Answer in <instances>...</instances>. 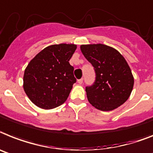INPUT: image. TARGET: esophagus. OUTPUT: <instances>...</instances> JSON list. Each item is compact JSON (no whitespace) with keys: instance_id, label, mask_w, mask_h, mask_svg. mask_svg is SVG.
I'll return each instance as SVG.
<instances>
[{"instance_id":"esophagus-1","label":"esophagus","mask_w":153,"mask_h":153,"mask_svg":"<svg viewBox=\"0 0 153 153\" xmlns=\"http://www.w3.org/2000/svg\"><path fill=\"white\" fill-rule=\"evenodd\" d=\"M82 82H83V79H81L78 80V83H79V85H82Z\"/></svg>"}]
</instances>
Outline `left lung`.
<instances>
[{"instance_id":"1","label":"left lung","mask_w":153,"mask_h":153,"mask_svg":"<svg viewBox=\"0 0 153 153\" xmlns=\"http://www.w3.org/2000/svg\"><path fill=\"white\" fill-rule=\"evenodd\" d=\"M81 51L94 67L96 81L85 88L95 108L110 111L128 100L134 86L130 67L116 49L101 43L81 45Z\"/></svg>"}]
</instances>
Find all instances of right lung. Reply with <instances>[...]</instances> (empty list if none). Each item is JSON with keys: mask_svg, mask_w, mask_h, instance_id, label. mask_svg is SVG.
<instances>
[{"mask_svg": "<svg viewBox=\"0 0 153 153\" xmlns=\"http://www.w3.org/2000/svg\"><path fill=\"white\" fill-rule=\"evenodd\" d=\"M77 48L75 44L51 45L37 53L25 69L23 88L25 94L38 107L56 108L68 97L76 82L69 64Z\"/></svg>", "mask_w": 153, "mask_h": 153, "instance_id": "obj_1", "label": "right lung"}]
</instances>
